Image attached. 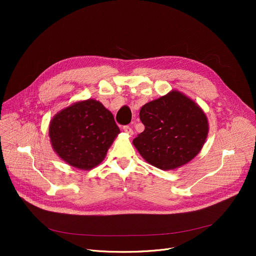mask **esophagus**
<instances>
[{
    "label": "esophagus",
    "instance_id": "esophagus-1",
    "mask_svg": "<svg viewBox=\"0 0 256 256\" xmlns=\"http://www.w3.org/2000/svg\"><path fill=\"white\" fill-rule=\"evenodd\" d=\"M122 130H124V132H126V134H128L130 136H132V134H134V132H132V128H130V126H124L122 128Z\"/></svg>",
    "mask_w": 256,
    "mask_h": 256
}]
</instances>
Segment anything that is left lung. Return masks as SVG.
Masks as SVG:
<instances>
[{
	"label": "left lung",
	"mask_w": 256,
	"mask_h": 256,
	"mask_svg": "<svg viewBox=\"0 0 256 256\" xmlns=\"http://www.w3.org/2000/svg\"><path fill=\"white\" fill-rule=\"evenodd\" d=\"M140 120L145 130L132 144L147 163L162 170L189 163L202 148L208 132L202 109L176 90L145 104Z\"/></svg>",
	"instance_id": "left-lung-1"
}]
</instances>
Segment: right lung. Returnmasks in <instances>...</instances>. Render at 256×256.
<instances>
[{
    "label": "right lung",
    "instance_id": "obj_1",
    "mask_svg": "<svg viewBox=\"0 0 256 256\" xmlns=\"http://www.w3.org/2000/svg\"><path fill=\"white\" fill-rule=\"evenodd\" d=\"M120 132L113 114L96 100L76 102L52 117V150L68 165L90 170L102 162Z\"/></svg>",
    "mask_w": 256,
    "mask_h": 256
}]
</instances>
